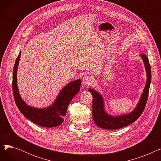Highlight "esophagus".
<instances>
[{
	"mask_svg": "<svg viewBox=\"0 0 161 161\" xmlns=\"http://www.w3.org/2000/svg\"><path fill=\"white\" fill-rule=\"evenodd\" d=\"M93 81V79L90 75H86L84 76L83 80H82V82L83 84H86V85L89 86L91 84V83Z\"/></svg>",
	"mask_w": 161,
	"mask_h": 161,
	"instance_id": "esophagus-1",
	"label": "esophagus"
}]
</instances>
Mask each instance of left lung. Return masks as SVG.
Here are the masks:
<instances>
[{
	"label": "left lung",
	"instance_id": "left-lung-1",
	"mask_svg": "<svg viewBox=\"0 0 161 161\" xmlns=\"http://www.w3.org/2000/svg\"><path fill=\"white\" fill-rule=\"evenodd\" d=\"M141 57L146 68L147 81L137 106L130 113L115 117L108 114L104 109V103L103 96L93 89H88L92 96V117L95 123L99 127L108 130H114L125 127L137 120L144 110L151 80V70L148 57L144 54L141 55Z\"/></svg>",
	"mask_w": 161,
	"mask_h": 161
}]
</instances>
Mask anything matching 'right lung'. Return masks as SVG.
<instances>
[{
  "instance_id": "add662e5",
  "label": "right lung",
  "mask_w": 161,
  "mask_h": 161,
  "mask_svg": "<svg viewBox=\"0 0 161 161\" xmlns=\"http://www.w3.org/2000/svg\"><path fill=\"white\" fill-rule=\"evenodd\" d=\"M21 57V52L17 57L13 70L12 89L15 103L20 112L31 121L44 127H54L64 121L68 106L73 97L80 90L81 80L70 82L60 91L55 102L46 108H36L29 106L22 100L17 86V70Z\"/></svg>"
}]
</instances>
